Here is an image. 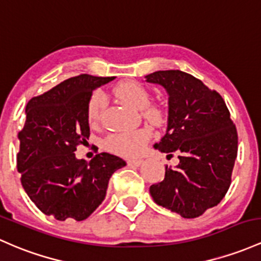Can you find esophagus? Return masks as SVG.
I'll return each instance as SVG.
<instances>
[{"label": "esophagus", "mask_w": 261, "mask_h": 261, "mask_svg": "<svg viewBox=\"0 0 261 261\" xmlns=\"http://www.w3.org/2000/svg\"><path fill=\"white\" fill-rule=\"evenodd\" d=\"M127 163L129 165H137V167H139L143 163L142 159H128Z\"/></svg>", "instance_id": "esophagus-1"}]
</instances>
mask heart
<instances>
[{
  "instance_id": "heart-1",
  "label": "heart",
  "mask_w": 261,
  "mask_h": 261,
  "mask_svg": "<svg viewBox=\"0 0 261 261\" xmlns=\"http://www.w3.org/2000/svg\"><path fill=\"white\" fill-rule=\"evenodd\" d=\"M114 94L120 102L137 109H143V116L150 120L161 118V111L155 107H147L149 105L150 94L144 86L138 82H123L114 88ZM106 108V98L102 92H94L87 106V119L91 127H97L102 119ZM150 130L142 127L137 129L123 130L113 133L106 139V147L111 152L120 155L132 156L141 152L144 144L149 141Z\"/></svg>"
}]
</instances>
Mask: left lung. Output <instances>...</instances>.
<instances>
[{"label":"left lung","mask_w":261,"mask_h":261,"mask_svg":"<svg viewBox=\"0 0 261 261\" xmlns=\"http://www.w3.org/2000/svg\"><path fill=\"white\" fill-rule=\"evenodd\" d=\"M164 87L169 100L167 132L154 148L175 153L179 164L149 188L158 205L183 218H198L218 205L231 183L238 133L225 102L200 80L178 69L145 75Z\"/></svg>","instance_id":"8db88e82"}]
</instances>
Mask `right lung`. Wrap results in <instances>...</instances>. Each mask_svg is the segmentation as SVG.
Masks as SVG:
<instances>
[{"label":"right lung","mask_w":261,"mask_h":261,"mask_svg":"<svg viewBox=\"0 0 261 261\" xmlns=\"http://www.w3.org/2000/svg\"><path fill=\"white\" fill-rule=\"evenodd\" d=\"M113 80L80 74L26 106L17 170L31 200L57 220L87 219L105 200L112 174L125 165L109 153L97 154L89 163L74 154L89 137L87 106L92 92Z\"/></svg>","instance_id":"obj_1"}]
</instances>
